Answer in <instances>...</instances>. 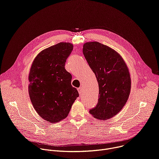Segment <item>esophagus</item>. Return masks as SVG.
Segmentation results:
<instances>
[{"instance_id":"34e87169","label":"esophagus","mask_w":159,"mask_h":159,"mask_svg":"<svg viewBox=\"0 0 159 159\" xmlns=\"http://www.w3.org/2000/svg\"><path fill=\"white\" fill-rule=\"evenodd\" d=\"M77 90H78V92H79V94H81L82 93V91H83V88H82V87H79V88L77 89Z\"/></svg>"}]
</instances>
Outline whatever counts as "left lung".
Segmentation results:
<instances>
[{"instance_id": "left-lung-1", "label": "left lung", "mask_w": 159, "mask_h": 159, "mask_svg": "<svg viewBox=\"0 0 159 159\" xmlns=\"http://www.w3.org/2000/svg\"><path fill=\"white\" fill-rule=\"evenodd\" d=\"M82 51L99 85L98 102L89 112L98 120L112 118L122 109L129 96L128 66L119 53L99 42L84 43Z\"/></svg>"}]
</instances>
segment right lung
<instances>
[{
    "label": "right lung",
    "mask_w": 159,
    "mask_h": 159,
    "mask_svg": "<svg viewBox=\"0 0 159 159\" xmlns=\"http://www.w3.org/2000/svg\"><path fill=\"white\" fill-rule=\"evenodd\" d=\"M73 50L70 43L61 42L41 51L29 74L28 91L39 116L52 123L65 119L79 94L71 85L72 75L65 69Z\"/></svg>",
    "instance_id": "1"
}]
</instances>
